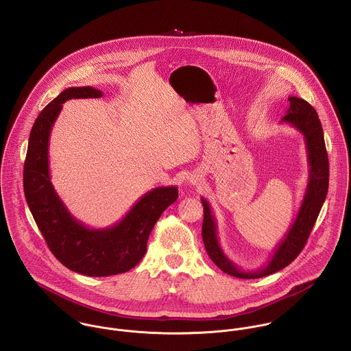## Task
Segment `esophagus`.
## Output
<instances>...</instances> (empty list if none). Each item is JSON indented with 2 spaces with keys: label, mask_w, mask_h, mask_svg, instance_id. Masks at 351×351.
<instances>
[{
  "label": "esophagus",
  "mask_w": 351,
  "mask_h": 351,
  "mask_svg": "<svg viewBox=\"0 0 351 351\" xmlns=\"http://www.w3.org/2000/svg\"><path fill=\"white\" fill-rule=\"evenodd\" d=\"M201 181V176L200 174H193V176H191V178H189V184L191 185H197V184H200Z\"/></svg>",
  "instance_id": "esophagus-1"
}]
</instances>
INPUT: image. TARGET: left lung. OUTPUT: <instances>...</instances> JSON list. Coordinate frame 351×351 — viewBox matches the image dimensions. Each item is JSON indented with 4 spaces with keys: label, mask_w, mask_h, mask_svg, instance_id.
Returning a JSON list of instances; mask_svg holds the SVG:
<instances>
[{
    "label": "left lung",
    "mask_w": 351,
    "mask_h": 351,
    "mask_svg": "<svg viewBox=\"0 0 351 351\" xmlns=\"http://www.w3.org/2000/svg\"><path fill=\"white\" fill-rule=\"evenodd\" d=\"M288 100L291 105L287 110V114L281 119V123H288L293 125L304 135L308 154L309 176L299 213L292 227L287 232L285 238L278 243L277 249L273 251V255L266 266L255 271H245L239 269L231 259H228V256L223 252L219 245L217 224L215 216L212 215L210 206L208 201L201 199L204 206L201 234L205 250L220 270L238 278L250 280L266 277L292 263L304 249L327 196L330 167L319 116L313 106L306 101L299 97H289Z\"/></svg>",
    "instance_id": "8db88e82"
}]
</instances>
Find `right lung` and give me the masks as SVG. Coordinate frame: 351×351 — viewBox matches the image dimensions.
I'll list each match as a JSON object with an SVG mask.
<instances>
[{"label": "right lung", "instance_id": "add662e5", "mask_svg": "<svg viewBox=\"0 0 351 351\" xmlns=\"http://www.w3.org/2000/svg\"><path fill=\"white\" fill-rule=\"evenodd\" d=\"M92 86L69 88L40 112L29 134L24 163V195L31 213L55 258L67 269L108 277L131 270L145 256L147 239L163 210L178 199L177 186H159L135 202L108 228H89L67 210L50 180L49 142L62 104L71 99H100Z\"/></svg>", "mask_w": 351, "mask_h": 351}]
</instances>
